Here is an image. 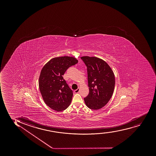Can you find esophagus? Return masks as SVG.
<instances>
[{
  "mask_svg": "<svg viewBox=\"0 0 156 156\" xmlns=\"http://www.w3.org/2000/svg\"><path fill=\"white\" fill-rule=\"evenodd\" d=\"M79 91H80V89L77 88V90H75L74 91V92L75 93H78Z\"/></svg>",
  "mask_w": 156,
  "mask_h": 156,
  "instance_id": "1",
  "label": "esophagus"
}]
</instances>
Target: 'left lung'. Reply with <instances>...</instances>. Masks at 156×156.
Returning a JSON list of instances; mask_svg holds the SVG:
<instances>
[{
    "label": "left lung",
    "instance_id": "8db88e82",
    "mask_svg": "<svg viewBox=\"0 0 156 156\" xmlns=\"http://www.w3.org/2000/svg\"><path fill=\"white\" fill-rule=\"evenodd\" d=\"M87 66L90 93L84 98L86 106L92 110L101 109L107 104L113 94L115 77L107 63L95 57L81 58Z\"/></svg>",
    "mask_w": 156,
    "mask_h": 156
}]
</instances>
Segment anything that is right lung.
<instances>
[{
	"label": "right lung",
	"mask_w": 156,
	"mask_h": 156,
	"mask_svg": "<svg viewBox=\"0 0 156 156\" xmlns=\"http://www.w3.org/2000/svg\"><path fill=\"white\" fill-rule=\"evenodd\" d=\"M77 62V59L72 57L54 58L41 69L39 88L43 100L51 109L61 111L70 105L73 91L63 79V75L69 67Z\"/></svg>",
	"instance_id": "add662e5"
}]
</instances>
